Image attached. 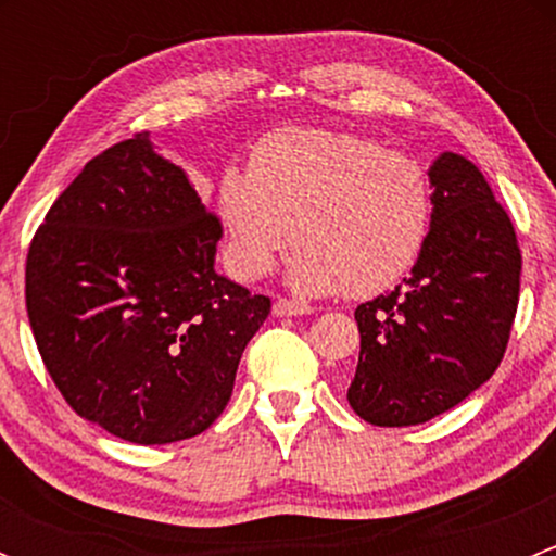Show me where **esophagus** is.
<instances>
[{
    "label": "esophagus",
    "instance_id": "34e87169",
    "mask_svg": "<svg viewBox=\"0 0 556 556\" xmlns=\"http://www.w3.org/2000/svg\"><path fill=\"white\" fill-rule=\"evenodd\" d=\"M274 317H301V314H309L312 309L304 304H295V301H288V299H277L271 306Z\"/></svg>",
    "mask_w": 556,
    "mask_h": 556
}]
</instances>
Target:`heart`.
Wrapping results in <instances>:
<instances>
[{
    "label": "heart",
    "instance_id": "heart-1",
    "mask_svg": "<svg viewBox=\"0 0 556 556\" xmlns=\"http://www.w3.org/2000/svg\"><path fill=\"white\" fill-rule=\"evenodd\" d=\"M217 215L239 277H266L293 239L290 288L363 299L419 261L433 226V188L422 164L374 139L279 128L252 150L250 169L223 174Z\"/></svg>",
    "mask_w": 556,
    "mask_h": 556
}]
</instances>
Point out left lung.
Wrapping results in <instances>:
<instances>
[{"instance_id": "obj_1", "label": "left lung", "mask_w": 556, "mask_h": 556, "mask_svg": "<svg viewBox=\"0 0 556 556\" xmlns=\"http://www.w3.org/2000/svg\"><path fill=\"white\" fill-rule=\"evenodd\" d=\"M433 226L412 274L355 309L361 357L346 401L379 428L428 422L501 366L519 301L511 217L479 166L441 153L428 169Z\"/></svg>"}]
</instances>
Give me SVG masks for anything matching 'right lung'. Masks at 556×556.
Returning a JSON list of instances; mask_svg holds the SVG:
<instances>
[{
  "mask_svg": "<svg viewBox=\"0 0 556 556\" xmlns=\"http://www.w3.org/2000/svg\"><path fill=\"white\" fill-rule=\"evenodd\" d=\"M220 220L150 134L104 150L55 199L26 257L45 368L88 422L131 444L204 433L233 392L266 295L215 271Z\"/></svg>",
  "mask_w": 556,
  "mask_h": 556,
  "instance_id": "right-lung-1",
  "label": "right lung"
}]
</instances>
